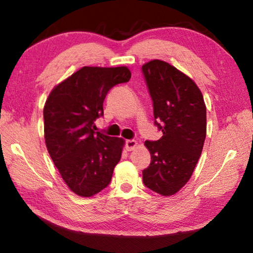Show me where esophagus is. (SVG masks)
I'll use <instances>...</instances> for the list:
<instances>
[{
	"label": "esophagus",
	"mask_w": 253,
	"mask_h": 253,
	"mask_svg": "<svg viewBox=\"0 0 253 253\" xmlns=\"http://www.w3.org/2000/svg\"><path fill=\"white\" fill-rule=\"evenodd\" d=\"M125 146H126V149L128 152H130L134 149L136 146H137V142L134 139H129V140H126L125 143Z\"/></svg>",
	"instance_id": "esophagus-1"
}]
</instances>
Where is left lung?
<instances>
[{
	"label": "left lung",
	"instance_id": "1",
	"mask_svg": "<svg viewBox=\"0 0 253 253\" xmlns=\"http://www.w3.org/2000/svg\"><path fill=\"white\" fill-rule=\"evenodd\" d=\"M153 101L158 140H146L151 164L143 169L144 185L164 196L173 195L191 178L207 136V108L191 78L162 60L142 67Z\"/></svg>",
	"mask_w": 253,
	"mask_h": 253
}]
</instances>
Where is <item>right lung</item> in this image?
<instances>
[{
  "label": "right lung",
  "instance_id": "obj_1",
  "mask_svg": "<svg viewBox=\"0 0 253 253\" xmlns=\"http://www.w3.org/2000/svg\"><path fill=\"white\" fill-rule=\"evenodd\" d=\"M126 67H84L55 87L46 99L44 139L63 181L88 198L109 185L122 157L124 140L96 131L104 100L114 85L128 83Z\"/></svg>",
  "mask_w": 253,
  "mask_h": 253
}]
</instances>
